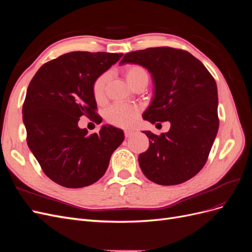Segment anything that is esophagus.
<instances>
[{
  "instance_id": "obj_1",
  "label": "esophagus",
  "mask_w": 252,
  "mask_h": 252,
  "mask_svg": "<svg viewBox=\"0 0 252 252\" xmlns=\"http://www.w3.org/2000/svg\"><path fill=\"white\" fill-rule=\"evenodd\" d=\"M124 134H125V138H131V136L134 134V131L126 129V130H124Z\"/></svg>"
}]
</instances>
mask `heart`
<instances>
[{
  "label": "heart",
  "mask_w": 252,
  "mask_h": 252,
  "mask_svg": "<svg viewBox=\"0 0 252 252\" xmlns=\"http://www.w3.org/2000/svg\"><path fill=\"white\" fill-rule=\"evenodd\" d=\"M124 75L127 82L130 84L131 86L135 85L136 83L141 81H148L149 74L147 70L141 65L138 64H131L127 65L124 68ZM108 81V75L104 73L101 74L100 77L96 78L93 85V94L96 101L102 100L105 91V86ZM140 107L134 105L129 104H116L111 106L108 109L107 114H106V119L110 124L122 127V128H128L131 127L136 121L139 113Z\"/></svg>",
  "instance_id": "obj_1"
}]
</instances>
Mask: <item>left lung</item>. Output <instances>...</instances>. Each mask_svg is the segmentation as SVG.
I'll use <instances>...</instances> for the list:
<instances>
[{
	"instance_id": "1",
	"label": "left lung",
	"mask_w": 252,
	"mask_h": 252,
	"mask_svg": "<svg viewBox=\"0 0 252 252\" xmlns=\"http://www.w3.org/2000/svg\"><path fill=\"white\" fill-rule=\"evenodd\" d=\"M121 63L142 65L154 77L155 97L143 119L171 124L161 135L144 131L149 147L139 156V164L145 177L166 186L193 178L207 162L219 129L215 79L200 60L178 48L132 51Z\"/></svg>"
}]
</instances>
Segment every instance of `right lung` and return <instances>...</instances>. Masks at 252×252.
<instances>
[{
	"label": "right lung",
	"instance_id": "1",
	"mask_svg": "<svg viewBox=\"0 0 252 252\" xmlns=\"http://www.w3.org/2000/svg\"><path fill=\"white\" fill-rule=\"evenodd\" d=\"M122 53L74 51L45 63L27 88L23 121L27 144L43 172L57 184L82 188L100 180L110 157L124 141L110 125L89 134L78 122L85 116L96 124L93 85Z\"/></svg>",
	"mask_w": 252,
	"mask_h": 252
}]
</instances>
